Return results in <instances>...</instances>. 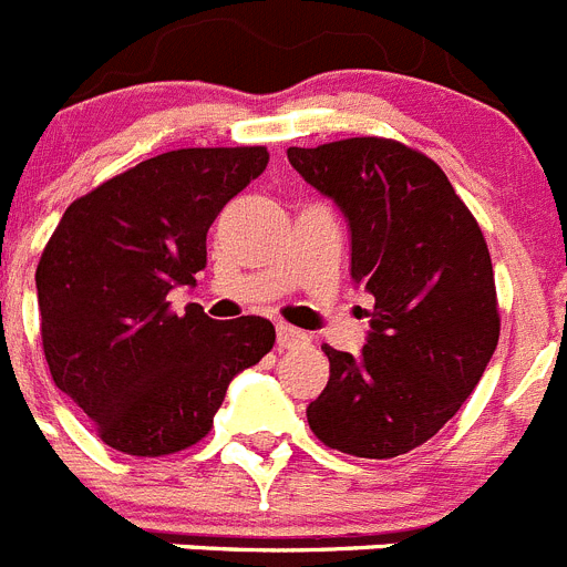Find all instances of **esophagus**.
Returning a JSON list of instances; mask_svg holds the SVG:
<instances>
[{"instance_id": "34e87169", "label": "esophagus", "mask_w": 567, "mask_h": 567, "mask_svg": "<svg viewBox=\"0 0 567 567\" xmlns=\"http://www.w3.org/2000/svg\"><path fill=\"white\" fill-rule=\"evenodd\" d=\"M309 338L303 332H298V329L287 327V323H278V349L284 352V349H298V346H307Z\"/></svg>"}]
</instances>
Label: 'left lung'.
<instances>
[{"label":"left lung","instance_id":"8db88e82","mask_svg":"<svg viewBox=\"0 0 567 567\" xmlns=\"http://www.w3.org/2000/svg\"><path fill=\"white\" fill-rule=\"evenodd\" d=\"M287 155L346 215L352 278L374 298L358 358L323 346L329 383L309 403V429L343 454L400 457L457 414L497 349L488 244L420 150L363 135Z\"/></svg>","mask_w":567,"mask_h":567}]
</instances>
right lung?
Masks as SVG:
<instances>
[{
    "label": "right lung",
    "mask_w": 567,
    "mask_h": 567,
    "mask_svg": "<svg viewBox=\"0 0 567 567\" xmlns=\"http://www.w3.org/2000/svg\"><path fill=\"white\" fill-rule=\"evenodd\" d=\"M267 147L169 150L64 209L37 267L53 383L133 457L184 452L213 429L229 380L275 343L267 318L218 320L167 295L195 287L224 204L267 169Z\"/></svg>",
    "instance_id": "1"
}]
</instances>
